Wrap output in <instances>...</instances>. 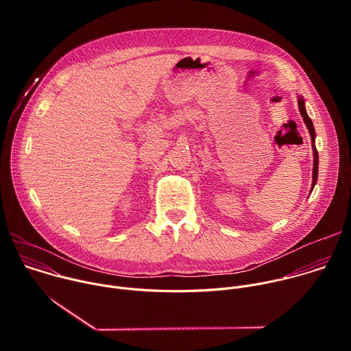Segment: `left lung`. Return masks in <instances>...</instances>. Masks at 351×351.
Returning a JSON list of instances; mask_svg holds the SVG:
<instances>
[{
  "mask_svg": "<svg viewBox=\"0 0 351 351\" xmlns=\"http://www.w3.org/2000/svg\"><path fill=\"white\" fill-rule=\"evenodd\" d=\"M298 110H300V114H302V117H303V119H304V122H306V125H307V128H308V132H310V134H311L313 152H314V169H313V187H311V189H314V186H315V183H317V179H318V152H317V147H315V129H314V125H313L310 117H308L307 112H306L304 99H303L302 97L298 98Z\"/></svg>",
  "mask_w": 351,
  "mask_h": 351,
  "instance_id": "obj_1",
  "label": "left lung"
}]
</instances>
